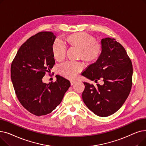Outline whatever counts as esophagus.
<instances>
[{
    "label": "esophagus",
    "mask_w": 146,
    "mask_h": 146,
    "mask_svg": "<svg viewBox=\"0 0 146 146\" xmlns=\"http://www.w3.org/2000/svg\"><path fill=\"white\" fill-rule=\"evenodd\" d=\"M76 82L74 81V80H70V84H71V85H74V84Z\"/></svg>",
    "instance_id": "esophagus-1"
}]
</instances>
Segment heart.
I'll use <instances>...</instances> for the list:
<instances>
[{"instance_id":"heart-1","label":"heart","mask_w":146,"mask_h":146,"mask_svg":"<svg viewBox=\"0 0 146 146\" xmlns=\"http://www.w3.org/2000/svg\"><path fill=\"white\" fill-rule=\"evenodd\" d=\"M67 44L71 47L79 50V57L86 63H94L102 52V45L96 42V38L85 33H76L67 36ZM66 48L60 41H56L52 47V57L57 61H63L66 56ZM83 68L79 62H66L61 65L58 72L68 79H74Z\"/></svg>"}]
</instances>
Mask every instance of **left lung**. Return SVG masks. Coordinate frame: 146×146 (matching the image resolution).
<instances>
[{
    "mask_svg": "<svg viewBox=\"0 0 146 146\" xmlns=\"http://www.w3.org/2000/svg\"><path fill=\"white\" fill-rule=\"evenodd\" d=\"M102 52L95 63L89 65L82 75L102 85L83 82L82 99L96 115L105 117L117 112L128 98L132 86L133 65L127 53L115 39L103 38Z\"/></svg>",
    "mask_w": 146,
    "mask_h": 146,
    "instance_id": "1",
    "label": "left lung"
}]
</instances>
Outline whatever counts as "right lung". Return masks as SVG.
Listing matches in <instances>:
<instances>
[{"label":"right lung","mask_w":146,"mask_h":146,"mask_svg":"<svg viewBox=\"0 0 146 146\" xmlns=\"http://www.w3.org/2000/svg\"><path fill=\"white\" fill-rule=\"evenodd\" d=\"M56 36L40 32L31 36L19 48L11 67V78L21 105L36 116L51 113L61 103L70 86L67 79L56 75L55 82L42 78L55 64L52 47Z\"/></svg>","instance_id":"obj_1"}]
</instances>
